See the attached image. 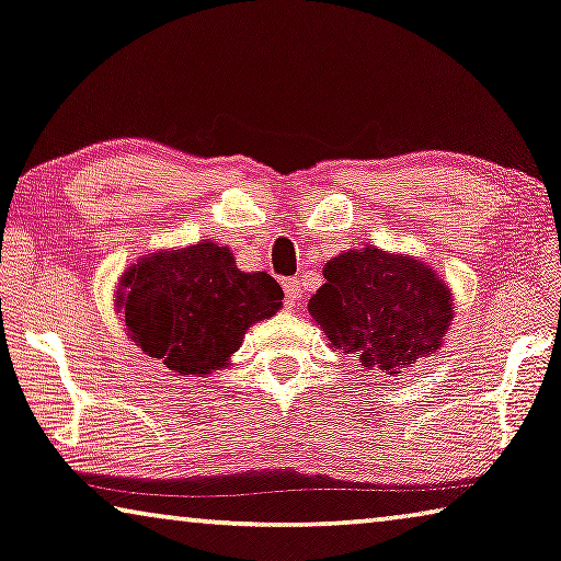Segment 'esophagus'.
<instances>
[{"label":"esophagus","mask_w":561,"mask_h":561,"mask_svg":"<svg viewBox=\"0 0 561 561\" xmlns=\"http://www.w3.org/2000/svg\"><path fill=\"white\" fill-rule=\"evenodd\" d=\"M282 287H284V307H287V309L299 307V299H301L299 279H295V277L282 279Z\"/></svg>","instance_id":"1"}]
</instances>
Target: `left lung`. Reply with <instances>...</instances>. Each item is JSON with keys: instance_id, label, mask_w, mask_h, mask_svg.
<instances>
[{"instance_id": "obj_1", "label": "left lung", "mask_w": 561, "mask_h": 561, "mask_svg": "<svg viewBox=\"0 0 561 561\" xmlns=\"http://www.w3.org/2000/svg\"><path fill=\"white\" fill-rule=\"evenodd\" d=\"M324 279L309 314L334 350L387 375L437 350L455 312L449 287L430 266L375 247L334 256Z\"/></svg>"}]
</instances>
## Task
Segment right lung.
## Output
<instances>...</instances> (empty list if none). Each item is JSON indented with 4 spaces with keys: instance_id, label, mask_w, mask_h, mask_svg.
Wrapping results in <instances>:
<instances>
[{
    "instance_id": "obj_1",
    "label": "right lung",
    "mask_w": 561,
    "mask_h": 561,
    "mask_svg": "<svg viewBox=\"0 0 561 561\" xmlns=\"http://www.w3.org/2000/svg\"><path fill=\"white\" fill-rule=\"evenodd\" d=\"M284 291L266 272H239L227 247L159 252L124 274L117 307L129 340L176 377L225 367L244 332L277 314Z\"/></svg>"
}]
</instances>
